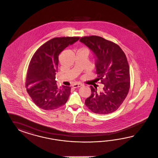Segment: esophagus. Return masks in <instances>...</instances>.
<instances>
[{"label": "esophagus", "instance_id": "34e87169", "mask_svg": "<svg viewBox=\"0 0 158 158\" xmlns=\"http://www.w3.org/2000/svg\"><path fill=\"white\" fill-rule=\"evenodd\" d=\"M83 86V84L82 83H76V84H74L72 85V87L73 88H77V87H81V86Z\"/></svg>", "mask_w": 158, "mask_h": 158}]
</instances>
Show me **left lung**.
Instances as JSON below:
<instances>
[{
  "label": "left lung",
  "mask_w": 158,
  "mask_h": 158,
  "mask_svg": "<svg viewBox=\"0 0 158 158\" xmlns=\"http://www.w3.org/2000/svg\"><path fill=\"white\" fill-rule=\"evenodd\" d=\"M95 54L98 81L104 86L102 92L90 86L91 96L85 105L97 114H108L119 108L128 94L130 86V68L126 56L117 44L98 36L80 39Z\"/></svg>",
  "instance_id": "left-lung-1"
}]
</instances>
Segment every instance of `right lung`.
I'll list each match as a JSON object with an SVG mask.
<instances>
[{
  "label": "right lung",
  "mask_w": 158,
  "mask_h": 158,
  "mask_svg": "<svg viewBox=\"0 0 158 158\" xmlns=\"http://www.w3.org/2000/svg\"><path fill=\"white\" fill-rule=\"evenodd\" d=\"M79 37H60L52 39L42 45L29 64L25 86L34 103L44 110H53L64 105L71 93V87H58L56 79L58 56L69 45Z\"/></svg>",
  "instance_id": "add662e5"
}]
</instances>
